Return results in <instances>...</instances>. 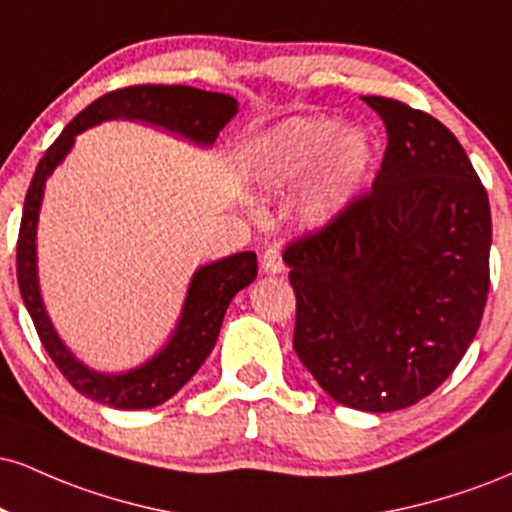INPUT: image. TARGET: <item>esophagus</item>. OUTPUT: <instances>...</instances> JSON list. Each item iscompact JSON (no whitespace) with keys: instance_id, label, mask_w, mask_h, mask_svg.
<instances>
[{"instance_id":"obj_1","label":"esophagus","mask_w":512,"mask_h":512,"mask_svg":"<svg viewBox=\"0 0 512 512\" xmlns=\"http://www.w3.org/2000/svg\"><path fill=\"white\" fill-rule=\"evenodd\" d=\"M262 272L264 274H281V272H284V260H281L279 248H267L262 252Z\"/></svg>"}]
</instances>
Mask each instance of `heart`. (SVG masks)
Segmentation results:
<instances>
[{
  "label": "heart",
  "mask_w": 512,
  "mask_h": 512,
  "mask_svg": "<svg viewBox=\"0 0 512 512\" xmlns=\"http://www.w3.org/2000/svg\"><path fill=\"white\" fill-rule=\"evenodd\" d=\"M373 166V142L358 127L325 115L291 117L255 139L245 158L250 182L269 195H284L308 180L301 214L325 226L354 202Z\"/></svg>",
  "instance_id": "1"
}]
</instances>
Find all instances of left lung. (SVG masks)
<instances>
[{"mask_svg": "<svg viewBox=\"0 0 512 512\" xmlns=\"http://www.w3.org/2000/svg\"><path fill=\"white\" fill-rule=\"evenodd\" d=\"M385 122L373 190L286 245L293 349L334 402L397 411L431 395L477 337L491 209L462 144L407 103L363 96Z\"/></svg>", "mask_w": 512, "mask_h": 512, "instance_id": "8db88e82", "label": "left lung"}]
</instances>
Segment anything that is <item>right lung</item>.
<instances>
[{
	"label": "right lung",
	"mask_w": 512,
	"mask_h": 512,
	"mask_svg": "<svg viewBox=\"0 0 512 512\" xmlns=\"http://www.w3.org/2000/svg\"><path fill=\"white\" fill-rule=\"evenodd\" d=\"M236 113L238 101L226 93L156 84L117 88L81 110L40 158L31 187L26 192V202H23L19 243H16V276H19L21 298L45 351L69 380V385L88 399H96L113 409H151L173 397L207 361L221 332L228 303L240 289L255 281L257 255L255 252H238V255L199 267L192 276L178 327L168 344L144 366L125 370V373H98V370L84 366L64 346L60 334L52 327L43 296H40L35 231H38L45 182L69 154L76 134L101 125L105 120L149 122V125L180 134L199 146H211Z\"/></svg>",
	"instance_id": "obj_1"
}]
</instances>
